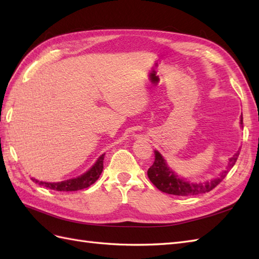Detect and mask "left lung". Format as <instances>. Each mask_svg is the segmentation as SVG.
<instances>
[{
	"instance_id": "8db88e82",
	"label": "left lung",
	"mask_w": 259,
	"mask_h": 259,
	"mask_svg": "<svg viewBox=\"0 0 259 259\" xmlns=\"http://www.w3.org/2000/svg\"><path fill=\"white\" fill-rule=\"evenodd\" d=\"M240 123L243 124V115H241ZM239 156V150L230 158L227 170L222 174V176L217 179L205 184H190L189 181H184L183 179L178 178L171 170H170L164 159L158 151H155V161L152 166L148 169V177H149L151 183L155 185L159 190L166 192L169 195L175 196H196L206 194L212 190L218 184H221L223 179L226 177L229 169L233 168L235 162L237 161Z\"/></svg>"
}]
</instances>
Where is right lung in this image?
Wrapping results in <instances>:
<instances>
[{
	"mask_svg": "<svg viewBox=\"0 0 259 259\" xmlns=\"http://www.w3.org/2000/svg\"><path fill=\"white\" fill-rule=\"evenodd\" d=\"M103 159H104V155L99 157L95 166H93L89 171L80 176L78 178L65 180V181H62V183H43V181H38L33 178L32 180L34 181L35 184H38L43 187H47L49 189L57 190V191H76V190L84 189V188H88V187H90L92 184H95L98 180V178L100 177L103 169Z\"/></svg>",
	"mask_w": 259,
	"mask_h": 259,
	"instance_id": "1",
	"label": "right lung"
}]
</instances>
